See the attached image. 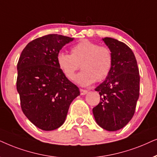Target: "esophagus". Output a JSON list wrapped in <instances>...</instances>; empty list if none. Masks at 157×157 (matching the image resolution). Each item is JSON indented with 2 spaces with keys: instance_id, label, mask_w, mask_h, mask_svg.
<instances>
[{
  "instance_id": "esophagus-1",
  "label": "esophagus",
  "mask_w": 157,
  "mask_h": 157,
  "mask_svg": "<svg viewBox=\"0 0 157 157\" xmlns=\"http://www.w3.org/2000/svg\"><path fill=\"white\" fill-rule=\"evenodd\" d=\"M80 94H81V95H86V94H87V93H88V91L86 90H83V89H80Z\"/></svg>"
}]
</instances>
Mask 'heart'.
<instances>
[{"label": "heart", "mask_w": 157, "mask_h": 157, "mask_svg": "<svg viewBox=\"0 0 157 157\" xmlns=\"http://www.w3.org/2000/svg\"><path fill=\"white\" fill-rule=\"evenodd\" d=\"M70 52L71 54L59 52L56 59L59 70L68 80H74L80 64L82 70L76 77V82L81 86L103 81L109 75L113 57L108 47L83 39L72 46Z\"/></svg>", "instance_id": "heart-1"}]
</instances>
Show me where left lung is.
I'll use <instances>...</instances> for the list:
<instances>
[{
  "label": "left lung",
  "instance_id": "left-lung-1",
  "mask_svg": "<svg viewBox=\"0 0 157 157\" xmlns=\"http://www.w3.org/2000/svg\"><path fill=\"white\" fill-rule=\"evenodd\" d=\"M103 40L112 51L113 61L109 75L95 88L100 101L93 113L101 128L116 131L134 115L139 97V71L134 54L126 44L110 37Z\"/></svg>",
  "mask_w": 157,
  "mask_h": 157
}]
</instances>
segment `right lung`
Returning <instances> with one entry per match:
<instances>
[{"label":"right lung","instance_id":"right-lung-1","mask_svg":"<svg viewBox=\"0 0 157 157\" xmlns=\"http://www.w3.org/2000/svg\"><path fill=\"white\" fill-rule=\"evenodd\" d=\"M74 38L49 34L31 41L17 64L16 88L26 118L44 131L64 124L72 100L80 90L62 74L57 64L62 48Z\"/></svg>","mask_w":157,"mask_h":157}]
</instances>
